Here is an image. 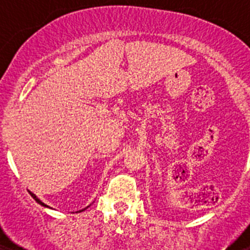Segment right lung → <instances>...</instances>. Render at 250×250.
Segmentation results:
<instances>
[{
	"instance_id": "add662e5",
	"label": "right lung",
	"mask_w": 250,
	"mask_h": 250,
	"mask_svg": "<svg viewBox=\"0 0 250 250\" xmlns=\"http://www.w3.org/2000/svg\"><path fill=\"white\" fill-rule=\"evenodd\" d=\"M30 194H31V196H32V198H34V199H35V200H36V202H37V203H39V204H40V205H42V207H46V208H48V207H47V205H46V204H45V203H42V202H41V200H40V199H39V198H37V196H36V195H35V194H34V193H31V191H30ZM85 209H86V208H85ZM85 209H83V210H80V211H83V210H85Z\"/></svg>"
}]
</instances>
